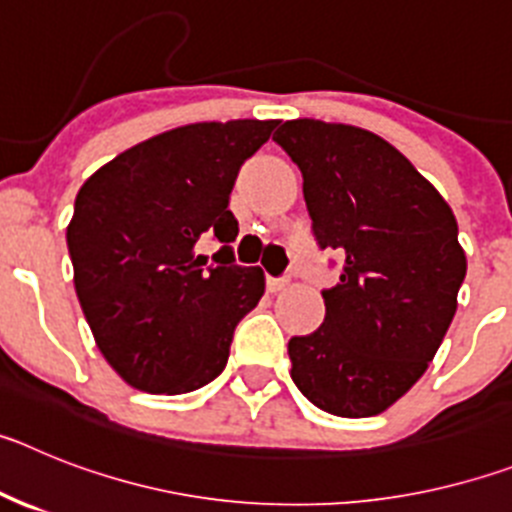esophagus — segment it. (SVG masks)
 <instances>
[{"label":"esophagus","instance_id":"esophagus-1","mask_svg":"<svg viewBox=\"0 0 512 512\" xmlns=\"http://www.w3.org/2000/svg\"><path fill=\"white\" fill-rule=\"evenodd\" d=\"M266 287H269V292H284L289 287V277H269Z\"/></svg>","mask_w":512,"mask_h":512}]
</instances>
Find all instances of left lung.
Instances as JSON below:
<instances>
[{
	"label": "left lung",
	"mask_w": 512,
	"mask_h": 512,
	"mask_svg": "<svg viewBox=\"0 0 512 512\" xmlns=\"http://www.w3.org/2000/svg\"><path fill=\"white\" fill-rule=\"evenodd\" d=\"M274 140L302 171L315 241L343 256L323 325L289 341L292 382L330 415H379L423 377L454 320L467 277L456 217L369 130L305 117Z\"/></svg>",
	"instance_id": "obj_1"
}]
</instances>
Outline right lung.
Segmentation results:
<instances>
[{
    "label": "right lung",
    "instance_id": "add662e5",
    "mask_svg": "<svg viewBox=\"0 0 512 512\" xmlns=\"http://www.w3.org/2000/svg\"><path fill=\"white\" fill-rule=\"evenodd\" d=\"M277 120L194 122L94 171L66 228L74 287L107 364L151 395L200 390L228 364L235 325L259 305L264 271L233 264L235 176ZM224 243L216 266L193 246Z\"/></svg>",
    "mask_w": 512,
    "mask_h": 512
}]
</instances>
